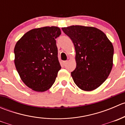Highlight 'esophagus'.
Instances as JSON below:
<instances>
[{"label": "esophagus", "instance_id": "34e87169", "mask_svg": "<svg viewBox=\"0 0 125 125\" xmlns=\"http://www.w3.org/2000/svg\"><path fill=\"white\" fill-rule=\"evenodd\" d=\"M68 62L67 61H63V65H64V66H65V65H66V63H67Z\"/></svg>", "mask_w": 125, "mask_h": 125}]
</instances>
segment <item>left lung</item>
<instances>
[{
	"instance_id": "8db88e82",
	"label": "left lung",
	"mask_w": 125,
	"mask_h": 125,
	"mask_svg": "<svg viewBox=\"0 0 125 125\" xmlns=\"http://www.w3.org/2000/svg\"><path fill=\"white\" fill-rule=\"evenodd\" d=\"M75 48L76 68L71 73L75 85L91 91L109 76L113 66L114 47L105 34L93 26L73 25L62 28Z\"/></svg>"
}]
</instances>
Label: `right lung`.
Segmentation results:
<instances>
[{
    "mask_svg": "<svg viewBox=\"0 0 125 125\" xmlns=\"http://www.w3.org/2000/svg\"><path fill=\"white\" fill-rule=\"evenodd\" d=\"M61 34L57 26L28 31L16 43L14 64L22 82L37 92H44L54 83L61 69L55 39Z\"/></svg>",
    "mask_w": 125,
    "mask_h": 125,
    "instance_id": "obj_1",
    "label": "right lung"
}]
</instances>
